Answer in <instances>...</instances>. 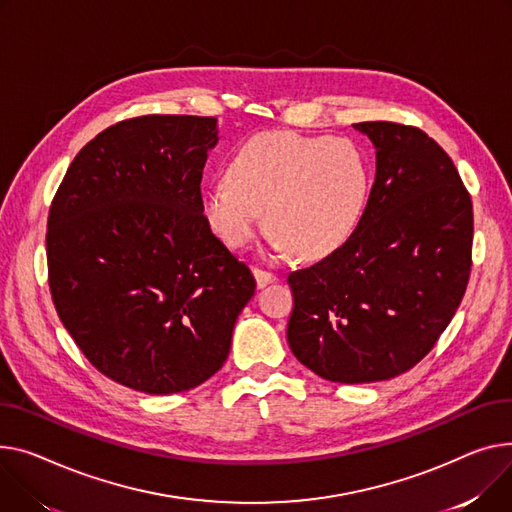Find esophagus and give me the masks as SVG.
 <instances>
[{"label":"esophagus","instance_id":"1","mask_svg":"<svg viewBox=\"0 0 512 512\" xmlns=\"http://www.w3.org/2000/svg\"><path fill=\"white\" fill-rule=\"evenodd\" d=\"M253 276H255L259 288H265L267 284H274L278 280L276 274H271V271H265V269H259V267H253Z\"/></svg>","mask_w":512,"mask_h":512}]
</instances>
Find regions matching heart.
<instances>
[{"instance_id":"1","label":"heart","mask_w":512,"mask_h":512,"mask_svg":"<svg viewBox=\"0 0 512 512\" xmlns=\"http://www.w3.org/2000/svg\"><path fill=\"white\" fill-rule=\"evenodd\" d=\"M370 193V166L346 138H304L265 131L228 164V181L201 193V214L232 249L247 247L261 226L276 253L323 259L358 228Z\"/></svg>"}]
</instances>
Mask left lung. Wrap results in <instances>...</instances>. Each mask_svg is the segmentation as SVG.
Wrapping results in <instances>:
<instances>
[{"label":"left lung","instance_id":"obj_1","mask_svg":"<svg viewBox=\"0 0 512 512\" xmlns=\"http://www.w3.org/2000/svg\"><path fill=\"white\" fill-rule=\"evenodd\" d=\"M377 175L350 241L292 271L288 344L321 379L358 385L414 368L455 317L471 271L473 208L453 160L416 127L356 123Z\"/></svg>","mask_w":512,"mask_h":512}]
</instances>
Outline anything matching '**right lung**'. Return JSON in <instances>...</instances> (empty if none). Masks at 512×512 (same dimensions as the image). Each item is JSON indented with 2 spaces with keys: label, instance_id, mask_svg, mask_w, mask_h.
I'll return each mask as SVG.
<instances>
[{
  "label": "right lung",
  "instance_id": "right-lung-1",
  "mask_svg": "<svg viewBox=\"0 0 512 512\" xmlns=\"http://www.w3.org/2000/svg\"><path fill=\"white\" fill-rule=\"evenodd\" d=\"M218 119L146 115L88 142L47 222L57 315L105 377L170 395L206 383L228 358L255 294L201 214V177Z\"/></svg>",
  "mask_w": 512,
  "mask_h": 512
}]
</instances>
